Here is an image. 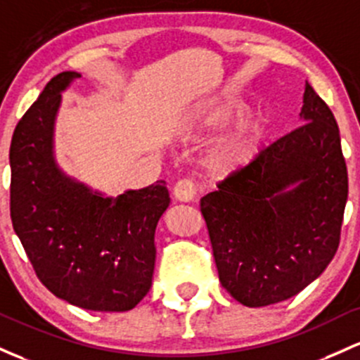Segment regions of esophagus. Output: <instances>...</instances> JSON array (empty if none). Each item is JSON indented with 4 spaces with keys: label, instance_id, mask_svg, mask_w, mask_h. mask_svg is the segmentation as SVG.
<instances>
[{
    "label": "esophagus",
    "instance_id": "1",
    "mask_svg": "<svg viewBox=\"0 0 360 360\" xmlns=\"http://www.w3.org/2000/svg\"><path fill=\"white\" fill-rule=\"evenodd\" d=\"M173 193H175L176 199L181 202H191L193 197H195V185H193L192 180L181 179L176 181Z\"/></svg>",
    "mask_w": 360,
    "mask_h": 360
}]
</instances>
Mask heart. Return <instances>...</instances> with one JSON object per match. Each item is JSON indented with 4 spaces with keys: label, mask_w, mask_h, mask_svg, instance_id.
<instances>
[{
    "label": "heart",
    "mask_w": 360,
    "mask_h": 360,
    "mask_svg": "<svg viewBox=\"0 0 360 360\" xmlns=\"http://www.w3.org/2000/svg\"><path fill=\"white\" fill-rule=\"evenodd\" d=\"M236 103H223L214 107L204 117H200L202 127H217L236 112ZM265 136V120L258 115L246 117L238 122L228 134L217 139L205 155V165L219 175L236 172L243 168L257 155Z\"/></svg>",
    "instance_id": "obj_1"
}]
</instances>
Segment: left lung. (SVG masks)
Here are the masks:
<instances>
[{
  "label": "left lung",
  "instance_id": "1",
  "mask_svg": "<svg viewBox=\"0 0 360 360\" xmlns=\"http://www.w3.org/2000/svg\"><path fill=\"white\" fill-rule=\"evenodd\" d=\"M301 117L304 124L200 200L221 284L250 308L296 296L328 267L340 243L347 165L337 120L309 83Z\"/></svg>",
  "mask_w": 360,
  "mask_h": 360
}]
</instances>
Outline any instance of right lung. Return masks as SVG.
<instances>
[{"instance_id": "1", "label": "right lung", "mask_w": 360, "mask_h": 360, "mask_svg": "<svg viewBox=\"0 0 360 360\" xmlns=\"http://www.w3.org/2000/svg\"><path fill=\"white\" fill-rule=\"evenodd\" d=\"M78 72L46 84L15 127L10 146V216L35 276L72 306L132 309L151 289L155 229L169 205L167 184L105 199L63 175L52 158L60 91Z\"/></svg>"}]
</instances>
